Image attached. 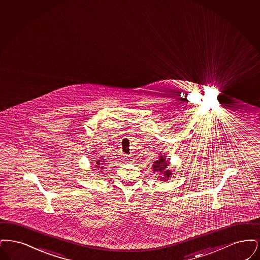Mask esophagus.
I'll return each mask as SVG.
<instances>
[{
	"instance_id": "34e87169",
	"label": "esophagus",
	"mask_w": 260,
	"mask_h": 260,
	"mask_svg": "<svg viewBox=\"0 0 260 260\" xmlns=\"http://www.w3.org/2000/svg\"><path fill=\"white\" fill-rule=\"evenodd\" d=\"M125 160H126V162H130V160H131V159H130V157H125Z\"/></svg>"
}]
</instances>
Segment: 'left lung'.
I'll return each mask as SVG.
<instances>
[{
	"label": "left lung",
	"mask_w": 260,
	"mask_h": 260,
	"mask_svg": "<svg viewBox=\"0 0 260 260\" xmlns=\"http://www.w3.org/2000/svg\"><path fill=\"white\" fill-rule=\"evenodd\" d=\"M169 165V161L166 160V156L162 154H160L158 160L154 161V164L152 165V170L154 173L162 175L158 177L160 181H168V179L171 177L172 172L171 170L168 169Z\"/></svg>",
	"instance_id": "obj_1"
}]
</instances>
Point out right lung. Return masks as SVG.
Here are the masks:
<instances>
[{"label":"right lung","instance_id":"obj_1","mask_svg":"<svg viewBox=\"0 0 260 260\" xmlns=\"http://www.w3.org/2000/svg\"><path fill=\"white\" fill-rule=\"evenodd\" d=\"M95 163V165H94V168H96V169H103L104 168V163L106 162L105 161V159H104V157H100V159L99 160H96V161H94ZM95 169V170H96Z\"/></svg>","mask_w":260,"mask_h":260}]
</instances>
